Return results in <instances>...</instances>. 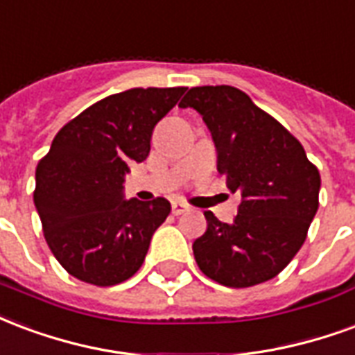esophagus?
Returning <instances> with one entry per match:
<instances>
[{
  "instance_id": "obj_1",
  "label": "esophagus",
  "mask_w": 355,
  "mask_h": 355,
  "mask_svg": "<svg viewBox=\"0 0 355 355\" xmlns=\"http://www.w3.org/2000/svg\"><path fill=\"white\" fill-rule=\"evenodd\" d=\"M187 209L189 208L183 202H178V200H175V202H172V214H174V216H181V214H185Z\"/></svg>"
}]
</instances>
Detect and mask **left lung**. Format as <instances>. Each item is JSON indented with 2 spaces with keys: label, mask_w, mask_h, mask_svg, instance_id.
Masks as SVG:
<instances>
[{
  "label": "left lung",
  "mask_w": 355,
  "mask_h": 355,
  "mask_svg": "<svg viewBox=\"0 0 355 355\" xmlns=\"http://www.w3.org/2000/svg\"><path fill=\"white\" fill-rule=\"evenodd\" d=\"M180 107L202 115L217 170L227 189L242 196L232 223L204 211L208 227L193 242L196 265L227 287L272 280L306 240L322 185L318 168L276 119L234 87H195Z\"/></svg>",
  "instance_id": "left-lung-1"
}]
</instances>
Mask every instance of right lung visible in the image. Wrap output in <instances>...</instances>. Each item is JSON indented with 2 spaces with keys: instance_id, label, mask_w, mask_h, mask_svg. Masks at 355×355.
I'll list each match as a JSON object with an SVG mask.
<instances>
[{
  "instance_id": "add662e5",
  "label": "right lung",
  "mask_w": 355,
  "mask_h": 355,
  "mask_svg": "<svg viewBox=\"0 0 355 355\" xmlns=\"http://www.w3.org/2000/svg\"><path fill=\"white\" fill-rule=\"evenodd\" d=\"M185 87L130 89L103 98L56 136L35 170L33 202L53 255L77 280L115 286L144 265L166 198H124L130 164L151 151L155 126Z\"/></svg>"
}]
</instances>
